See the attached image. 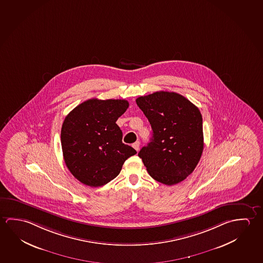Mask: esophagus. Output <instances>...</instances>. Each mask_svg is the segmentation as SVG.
<instances>
[{"instance_id":"1","label":"esophagus","mask_w":263,"mask_h":263,"mask_svg":"<svg viewBox=\"0 0 263 263\" xmlns=\"http://www.w3.org/2000/svg\"><path fill=\"white\" fill-rule=\"evenodd\" d=\"M134 148L136 149V151H139V146H140V142L139 141H137V142L134 143L133 145Z\"/></svg>"}]
</instances>
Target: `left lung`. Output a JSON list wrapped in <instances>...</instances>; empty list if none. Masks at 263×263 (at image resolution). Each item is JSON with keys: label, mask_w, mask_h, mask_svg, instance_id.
I'll return each instance as SVG.
<instances>
[{"label": "left lung", "mask_w": 263, "mask_h": 263, "mask_svg": "<svg viewBox=\"0 0 263 263\" xmlns=\"http://www.w3.org/2000/svg\"><path fill=\"white\" fill-rule=\"evenodd\" d=\"M148 119L152 138L138 153L154 180L166 185L185 180L197 166L203 149L202 118L184 96L156 91L136 100Z\"/></svg>", "instance_id": "obj_1"}]
</instances>
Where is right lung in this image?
<instances>
[{
	"instance_id": "obj_1",
	"label": "right lung",
	"mask_w": 263,
	"mask_h": 263,
	"mask_svg": "<svg viewBox=\"0 0 263 263\" xmlns=\"http://www.w3.org/2000/svg\"><path fill=\"white\" fill-rule=\"evenodd\" d=\"M128 106L126 100H87L65 117L61 135L65 163L83 184H106L137 154L122 142L123 133L116 124Z\"/></svg>"
}]
</instances>
